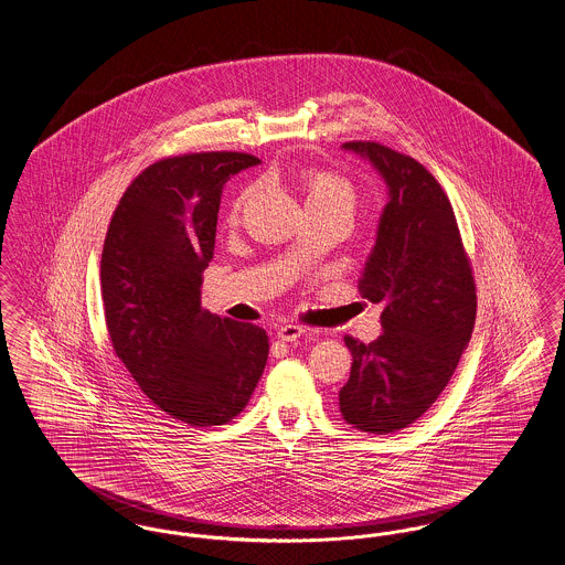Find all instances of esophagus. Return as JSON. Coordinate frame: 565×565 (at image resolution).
<instances>
[{
  "label": "esophagus",
  "mask_w": 565,
  "mask_h": 565,
  "mask_svg": "<svg viewBox=\"0 0 565 565\" xmlns=\"http://www.w3.org/2000/svg\"><path fill=\"white\" fill-rule=\"evenodd\" d=\"M307 332V328L302 326H296V323H286L277 330V339L286 340V342H292V340L300 339L302 334Z\"/></svg>",
  "instance_id": "esophagus-1"
}]
</instances>
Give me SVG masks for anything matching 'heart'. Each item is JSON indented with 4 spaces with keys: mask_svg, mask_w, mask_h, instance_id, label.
Masks as SVG:
<instances>
[{
    "mask_svg": "<svg viewBox=\"0 0 565 565\" xmlns=\"http://www.w3.org/2000/svg\"><path fill=\"white\" fill-rule=\"evenodd\" d=\"M298 182L305 193L307 207H340L353 214L358 205V193L355 186L342 174L323 168H305L298 172ZM249 191H244L231 207V221L239 218V212L244 203L248 202Z\"/></svg>",
    "mask_w": 565,
    "mask_h": 565,
    "instance_id": "heart-1",
    "label": "heart"
}]
</instances>
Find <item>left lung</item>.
<instances>
[{
  "label": "left lung",
  "mask_w": 565,
  "mask_h": 565,
  "mask_svg": "<svg viewBox=\"0 0 565 565\" xmlns=\"http://www.w3.org/2000/svg\"><path fill=\"white\" fill-rule=\"evenodd\" d=\"M342 149L379 170L388 202L360 279L363 298L383 305V334L370 344L344 337L353 363L340 412L386 435L418 420L450 383L473 332V269L450 200L423 163L372 140Z\"/></svg>",
  "instance_id": "8db88e82"
}]
</instances>
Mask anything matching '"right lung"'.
Listing matches in <instances>:
<instances>
[{
	"label": "right lung",
	"mask_w": 565,
	"mask_h": 565,
	"mask_svg": "<svg viewBox=\"0 0 565 565\" xmlns=\"http://www.w3.org/2000/svg\"><path fill=\"white\" fill-rule=\"evenodd\" d=\"M256 163L235 151L159 159L121 195L103 246L117 358L161 412L198 429L235 418L269 358L263 328L202 309L223 186Z\"/></svg>",
	"instance_id": "1"
}]
</instances>
